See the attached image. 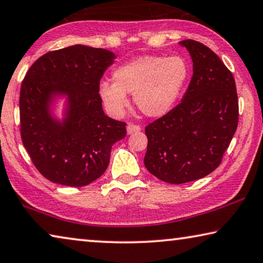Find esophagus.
Masks as SVG:
<instances>
[{
	"instance_id": "esophagus-1",
	"label": "esophagus",
	"mask_w": 263,
	"mask_h": 263,
	"mask_svg": "<svg viewBox=\"0 0 263 263\" xmlns=\"http://www.w3.org/2000/svg\"><path fill=\"white\" fill-rule=\"evenodd\" d=\"M141 130V127L139 126V125H135L130 123L127 125V133L128 135H132V133H136V132H139Z\"/></svg>"
}]
</instances>
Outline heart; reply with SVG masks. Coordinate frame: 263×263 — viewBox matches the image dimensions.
<instances>
[{"label":"heart","mask_w":263,"mask_h":263,"mask_svg":"<svg viewBox=\"0 0 263 263\" xmlns=\"http://www.w3.org/2000/svg\"><path fill=\"white\" fill-rule=\"evenodd\" d=\"M191 76L189 62L181 56L145 55L117 66L114 82H102L99 95L112 115L119 116L128 105L126 93L145 116L160 117L172 109Z\"/></svg>","instance_id":"1"}]
</instances>
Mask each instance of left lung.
I'll list each match as a JSON object with an SVG mask.
<instances>
[{
  "mask_svg": "<svg viewBox=\"0 0 263 263\" xmlns=\"http://www.w3.org/2000/svg\"><path fill=\"white\" fill-rule=\"evenodd\" d=\"M181 45L193 61V76L181 103L145 127L149 173L168 184H185L221 164L239 122V101L232 72L200 42Z\"/></svg>",
  "mask_w": 263,
  "mask_h": 263,
  "instance_id": "8db88e82",
  "label": "left lung"
}]
</instances>
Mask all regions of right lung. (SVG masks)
I'll return each instance as SVG.
<instances>
[{"label": "right lung", "mask_w": 263, "mask_h": 263, "mask_svg": "<svg viewBox=\"0 0 263 263\" xmlns=\"http://www.w3.org/2000/svg\"><path fill=\"white\" fill-rule=\"evenodd\" d=\"M115 53L76 44L41 56L30 66L20 92L21 138L39 172L55 184L82 187L105 172L112 145L126 136V123L107 117L99 83ZM66 94L63 122L48 105Z\"/></svg>", "instance_id": "obj_1"}]
</instances>
